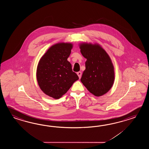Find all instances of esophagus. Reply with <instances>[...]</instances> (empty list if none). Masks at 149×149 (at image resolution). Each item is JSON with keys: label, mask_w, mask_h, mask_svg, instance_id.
Returning <instances> with one entry per match:
<instances>
[{"label": "esophagus", "mask_w": 149, "mask_h": 149, "mask_svg": "<svg viewBox=\"0 0 149 149\" xmlns=\"http://www.w3.org/2000/svg\"><path fill=\"white\" fill-rule=\"evenodd\" d=\"M77 74H78V76L79 77V79L81 77V75H82V73L81 72H78Z\"/></svg>", "instance_id": "esophagus-1"}]
</instances>
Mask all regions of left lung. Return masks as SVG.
<instances>
[{
  "instance_id": "obj_1",
  "label": "left lung",
  "mask_w": 149,
  "mask_h": 149,
  "mask_svg": "<svg viewBox=\"0 0 149 149\" xmlns=\"http://www.w3.org/2000/svg\"><path fill=\"white\" fill-rule=\"evenodd\" d=\"M79 48L82 56L87 59L81 81L95 96L104 95L114 81V66L111 58L97 43L82 42Z\"/></svg>"
}]
</instances>
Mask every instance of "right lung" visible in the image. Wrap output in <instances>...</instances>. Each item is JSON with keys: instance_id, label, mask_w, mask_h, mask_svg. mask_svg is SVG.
I'll list each match as a JSON object with an SVG mask.
<instances>
[{"instance_id": "obj_1", "label": "right lung", "mask_w": 149, "mask_h": 149, "mask_svg": "<svg viewBox=\"0 0 149 149\" xmlns=\"http://www.w3.org/2000/svg\"><path fill=\"white\" fill-rule=\"evenodd\" d=\"M73 44L58 42L52 45L38 62L36 77L38 85L46 95L58 99L79 79L67 60Z\"/></svg>"}]
</instances>
